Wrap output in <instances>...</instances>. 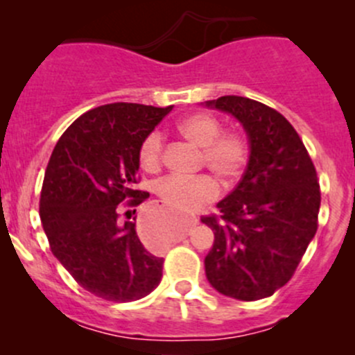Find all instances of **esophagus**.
I'll use <instances>...</instances> for the list:
<instances>
[{"label": "esophagus", "mask_w": 355, "mask_h": 355, "mask_svg": "<svg viewBox=\"0 0 355 355\" xmlns=\"http://www.w3.org/2000/svg\"><path fill=\"white\" fill-rule=\"evenodd\" d=\"M161 218H163V216H161V213H151L141 221V235H142V239H144V241L149 242V235H151V232L155 230L157 225H159ZM187 223H189V228L196 227V225L199 223V218L191 216L187 220Z\"/></svg>", "instance_id": "esophagus-1"}]
</instances>
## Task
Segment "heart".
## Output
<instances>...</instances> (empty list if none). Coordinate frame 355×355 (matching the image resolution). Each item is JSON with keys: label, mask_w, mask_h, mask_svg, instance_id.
I'll return each mask as SVG.
<instances>
[{"label": "heart", "mask_w": 355, "mask_h": 355, "mask_svg": "<svg viewBox=\"0 0 355 355\" xmlns=\"http://www.w3.org/2000/svg\"><path fill=\"white\" fill-rule=\"evenodd\" d=\"M177 128L185 139L200 146V163L214 171L225 184H234L241 177L250 156V142L244 132L221 130V121L206 111L187 114L178 121ZM163 151L164 139L161 132H149L139 146V163L146 171H156L163 161ZM156 192L173 209L192 211L216 199L220 187L211 175H168L157 182ZM170 235L171 230L164 227L159 232V241H168Z\"/></svg>", "instance_id": "b5f03b06"}]
</instances>
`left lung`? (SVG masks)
<instances>
[{"instance_id": "1", "label": "left lung", "mask_w": 355, "mask_h": 355, "mask_svg": "<svg viewBox=\"0 0 355 355\" xmlns=\"http://www.w3.org/2000/svg\"><path fill=\"white\" fill-rule=\"evenodd\" d=\"M232 113L250 142L249 164L234 192L202 216L214 232L204 259L220 293L239 300L273 295L293 277L318 230L321 191L302 139L277 110L242 96L206 101Z\"/></svg>"}]
</instances>
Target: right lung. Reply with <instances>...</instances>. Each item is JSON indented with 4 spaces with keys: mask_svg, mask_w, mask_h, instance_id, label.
I'll return each mask as SVG.
<instances>
[{
    "mask_svg": "<svg viewBox=\"0 0 355 355\" xmlns=\"http://www.w3.org/2000/svg\"><path fill=\"white\" fill-rule=\"evenodd\" d=\"M171 108L89 110L63 132L46 168L39 214L49 249L80 287L110 302L142 299L163 277L164 259L144 249L128 220L149 198L135 189L139 146Z\"/></svg>",
    "mask_w": 355,
    "mask_h": 355,
    "instance_id": "1",
    "label": "right lung"
}]
</instances>
